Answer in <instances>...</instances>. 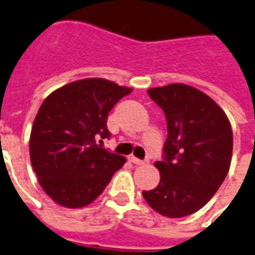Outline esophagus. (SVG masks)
<instances>
[{
    "instance_id": "1",
    "label": "esophagus",
    "mask_w": 255,
    "mask_h": 255,
    "mask_svg": "<svg viewBox=\"0 0 255 255\" xmlns=\"http://www.w3.org/2000/svg\"><path fill=\"white\" fill-rule=\"evenodd\" d=\"M129 160H131V162H133L134 165H145L148 161H142V160H138V158H136V157L131 156L129 157Z\"/></svg>"
}]
</instances>
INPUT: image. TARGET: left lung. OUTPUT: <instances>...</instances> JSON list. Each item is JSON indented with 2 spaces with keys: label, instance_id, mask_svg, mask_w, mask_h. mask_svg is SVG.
<instances>
[{
  "label": "left lung",
  "instance_id": "1",
  "mask_svg": "<svg viewBox=\"0 0 255 255\" xmlns=\"http://www.w3.org/2000/svg\"><path fill=\"white\" fill-rule=\"evenodd\" d=\"M166 117L163 160L154 166L160 183L142 196L162 216H188L204 207L228 174L233 133L214 99L185 84L148 90Z\"/></svg>",
  "mask_w": 255,
  "mask_h": 255
}]
</instances>
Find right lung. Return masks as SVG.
Returning a JSON list of instances; mask_svg holds the SVG:
<instances>
[{
	"label": "right lung",
	"mask_w": 255,
	"mask_h": 255,
	"mask_svg": "<svg viewBox=\"0 0 255 255\" xmlns=\"http://www.w3.org/2000/svg\"><path fill=\"white\" fill-rule=\"evenodd\" d=\"M131 88L84 78L44 99L30 136L31 165L41 188L57 204L81 208L98 198L126 158L99 142L110 137L107 117Z\"/></svg>",
	"instance_id": "obj_1"
}]
</instances>
